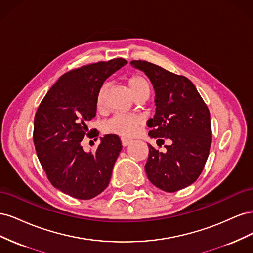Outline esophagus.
<instances>
[{
  "label": "esophagus",
  "mask_w": 253,
  "mask_h": 253,
  "mask_svg": "<svg viewBox=\"0 0 253 253\" xmlns=\"http://www.w3.org/2000/svg\"><path fill=\"white\" fill-rule=\"evenodd\" d=\"M121 143L124 147H126V145H128L129 143H132V140L131 139H126V138H121Z\"/></svg>",
  "instance_id": "esophagus-1"
}]
</instances>
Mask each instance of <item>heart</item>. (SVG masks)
Wrapping results in <instances>:
<instances>
[{
  "label": "heart",
  "instance_id": "1",
  "mask_svg": "<svg viewBox=\"0 0 253 253\" xmlns=\"http://www.w3.org/2000/svg\"><path fill=\"white\" fill-rule=\"evenodd\" d=\"M127 84L132 94L137 100L144 99L147 100L150 96L151 85L148 79L142 75H133L127 80ZM108 83H103L97 93L96 104L98 110H103L105 106V98L108 94ZM140 119L131 114L116 113L106 119L103 124V129L105 133L119 135L122 137H131L138 131Z\"/></svg>",
  "mask_w": 253,
  "mask_h": 253
}]
</instances>
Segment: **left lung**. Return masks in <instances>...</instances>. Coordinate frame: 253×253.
I'll use <instances>...</instances> for the list:
<instances>
[{
    "mask_svg": "<svg viewBox=\"0 0 253 253\" xmlns=\"http://www.w3.org/2000/svg\"><path fill=\"white\" fill-rule=\"evenodd\" d=\"M131 64L150 78L155 89L156 113L147 122L149 135L166 153L149 145L144 166L149 180L166 192H176L193 183L204 170L212 141L208 106L194 84L148 61L133 60Z\"/></svg>",
    "mask_w": 253,
    "mask_h": 253,
    "instance_id": "obj_1",
    "label": "left lung"
}]
</instances>
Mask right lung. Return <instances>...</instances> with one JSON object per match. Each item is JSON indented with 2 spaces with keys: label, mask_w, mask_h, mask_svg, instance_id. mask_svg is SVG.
Segmentation results:
<instances>
[{
  "label": "right lung",
  "mask_w": 253,
  "mask_h": 253,
  "mask_svg": "<svg viewBox=\"0 0 253 253\" xmlns=\"http://www.w3.org/2000/svg\"><path fill=\"white\" fill-rule=\"evenodd\" d=\"M124 58L90 63L63 74L45 95L34 121L38 158L51 185L78 200H90L109 186L113 167L122 149L117 135L101 138L95 152H85L84 137L99 133L88 129L96 116L97 93L121 66Z\"/></svg>",
  "instance_id": "1"
}]
</instances>
